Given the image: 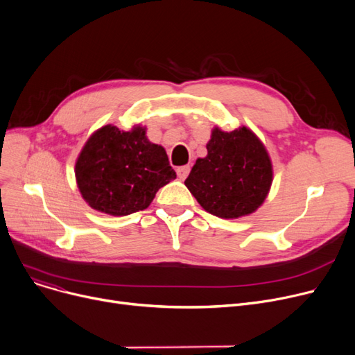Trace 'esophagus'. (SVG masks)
Here are the masks:
<instances>
[{
  "instance_id": "esophagus-1",
  "label": "esophagus",
  "mask_w": 355,
  "mask_h": 355,
  "mask_svg": "<svg viewBox=\"0 0 355 355\" xmlns=\"http://www.w3.org/2000/svg\"><path fill=\"white\" fill-rule=\"evenodd\" d=\"M190 174V166L189 165H184V166H178L177 168V175H178V178L180 180H185L187 178V175Z\"/></svg>"
}]
</instances>
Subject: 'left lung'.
I'll return each mask as SVG.
<instances>
[{
    "mask_svg": "<svg viewBox=\"0 0 355 355\" xmlns=\"http://www.w3.org/2000/svg\"><path fill=\"white\" fill-rule=\"evenodd\" d=\"M200 206L221 218L253 213L272 184V164L263 144L246 126L232 132L213 129L207 157L198 158L184 181Z\"/></svg>",
    "mask_w": 355,
    "mask_h": 355,
    "instance_id": "1",
    "label": "left lung"
}]
</instances>
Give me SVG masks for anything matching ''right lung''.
<instances>
[{
    "label": "right lung",
    "instance_id": "1",
    "mask_svg": "<svg viewBox=\"0 0 355 355\" xmlns=\"http://www.w3.org/2000/svg\"><path fill=\"white\" fill-rule=\"evenodd\" d=\"M74 171L89 206L110 216L145 210L177 177L165 149L149 142L142 126L129 132L114 125L101 128L87 139Z\"/></svg>",
    "mask_w": 355,
    "mask_h": 355
}]
</instances>
